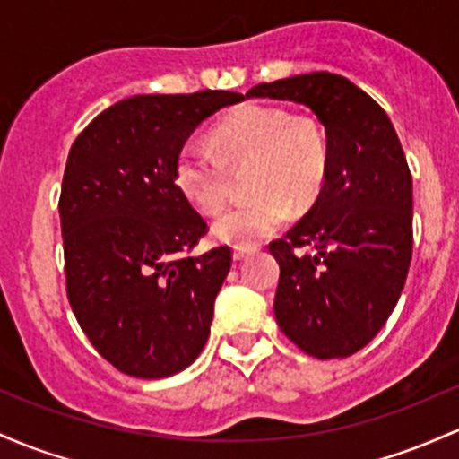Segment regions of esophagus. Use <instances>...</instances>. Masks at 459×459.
<instances>
[{
  "label": "esophagus",
  "mask_w": 459,
  "mask_h": 459,
  "mask_svg": "<svg viewBox=\"0 0 459 459\" xmlns=\"http://www.w3.org/2000/svg\"><path fill=\"white\" fill-rule=\"evenodd\" d=\"M248 255H250L248 248H235V250H233V259H235V261L246 259V256H248Z\"/></svg>",
  "instance_id": "obj_1"
}]
</instances>
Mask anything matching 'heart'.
Returning <instances> with one entry per match:
<instances>
[{
    "label": "heart",
    "mask_w": 459,
    "mask_h": 459,
    "mask_svg": "<svg viewBox=\"0 0 459 459\" xmlns=\"http://www.w3.org/2000/svg\"><path fill=\"white\" fill-rule=\"evenodd\" d=\"M253 159L248 198L229 204L213 221L215 238L238 248L270 238L296 206L309 204L325 183L329 145L311 117H291L283 107L246 104L224 115L211 143L187 139L174 160V180L185 198L215 213L229 195V165Z\"/></svg>",
    "instance_id": "1"
}]
</instances>
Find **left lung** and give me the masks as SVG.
Here are the masks:
<instances>
[{"mask_svg":"<svg viewBox=\"0 0 459 459\" xmlns=\"http://www.w3.org/2000/svg\"><path fill=\"white\" fill-rule=\"evenodd\" d=\"M246 98L305 104L325 126L329 165L309 213L270 244L281 276L274 316L300 351H361L399 303L411 261V174L385 110L344 75L256 84ZM309 245L316 253L303 254Z\"/></svg>","mask_w":459,"mask_h":459,"instance_id":"8db88e82","label":"left lung"}]
</instances>
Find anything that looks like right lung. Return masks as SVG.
<instances>
[{"instance_id":"right-lung-1","label":"right lung","mask_w":459,"mask_h":459,"mask_svg":"<svg viewBox=\"0 0 459 459\" xmlns=\"http://www.w3.org/2000/svg\"><path fill=\"white\" fill-rule=\"evenodd\" d=\"M241 100L211 89L134 95L69 150L58 200L67 299L95 351L126 375L172 377L209 340L233 255H189L209 226L176 185L174 160L195 126Z\"/></svg>"}]
</instances>
